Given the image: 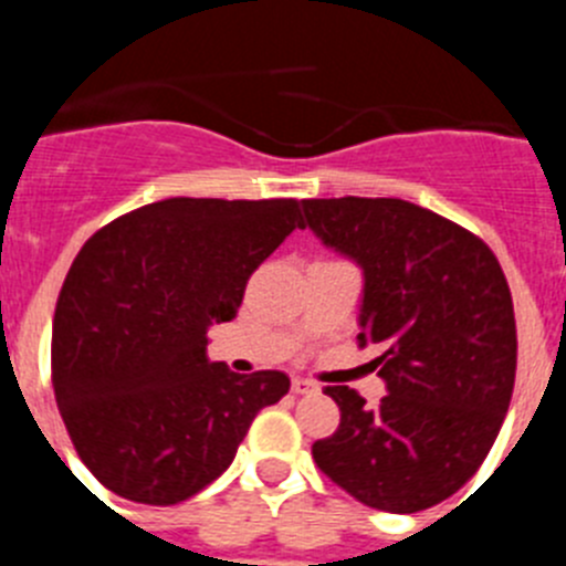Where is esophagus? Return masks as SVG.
<instances>
[{
    "label": "esophagus",
    "instance_id": "1",
    "mask_svg": "<svg viewBox=\"0 0 566 566\" xmlns=\"http://www.w3.org/2000/svg\"><path fill=\"white\" fill-rule=\"evenodd\" d=\"M318 391V386L307 378H293V395H313Z\"/></svg>",
    "mask_w": 566,
    "mask_h": 566
}]
</instances>
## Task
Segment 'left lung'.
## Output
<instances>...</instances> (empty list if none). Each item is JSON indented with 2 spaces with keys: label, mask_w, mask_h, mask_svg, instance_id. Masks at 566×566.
Masks as SVG:
<instances>
[{
  "label": "left lung",
  "mask_w": 566,
  "mask_h": 566,
  "mask_svg": "<svg viewBox=\"0 0 566 566\" xmlns=\"http://www.w3.org/2000/svg\"><path fill=\"white\" fill-rule=\"evenodd\" d=\"M304 226L364 271L360 346H380L389 395L366 406L327 386L340 409L313 460L369 507L417 513L460 491L491 451L516 380L507 279L480 237L391 197L302 200Z\"/></svg>",
  "instance_id": "1"
}]
</instances>
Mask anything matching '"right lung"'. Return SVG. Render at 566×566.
I'll list each match as a JSON object with an SVG mask.
<instances>
[{
    "instance_id": "obj_1",
    "label": "right lung",
    "mask_w": 566,
    "mask_h": 566,
    "mask_svg": "<svg viewBox=\"0 0 566 566\" xmlns=\"http://www.w3.org/2000/svg\"><path fill=\"white\" fill-rule=\"evenodd\" d=\"M302 228L298 200L171 197L86 239L59 293L53 389L95 480L140 505H177L237 457L284 371L237 375L206 355L245 284Z\"/></svg>"
}]
</instances>
